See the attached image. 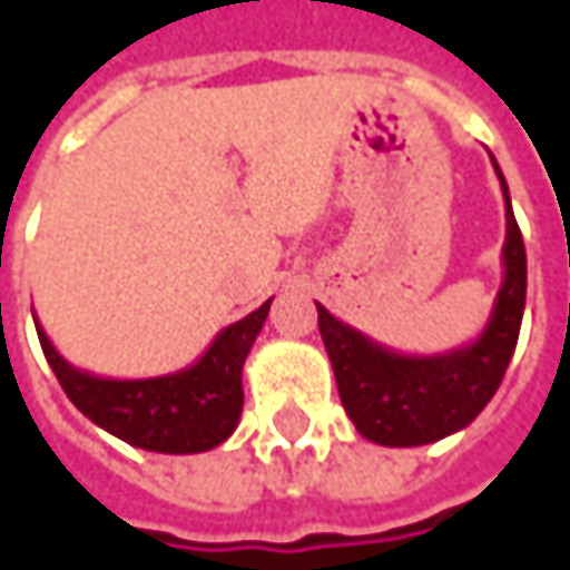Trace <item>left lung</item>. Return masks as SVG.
Wrapping results in <instances>:
<instances>
[{"label": "left lung", "instance_id": "8db88e82", "mask_svg": "<svg viewBox=\"0 0 570 570\" xmlns=\"http://www.w3.org/2000/svg\"><path fill=\"white\" fill-rule=\"evenodd\" d=\"M495 174L505 190V274L492 316L472 343L435 356H405L370 340L366 333L336 320L326 306L316 303L320 336L333 363L343 409L353 419L356 432L376 445L409 449L439 442L465 429L502 386L521 330L528 261L509 184L499 165Z\"/></svg>", "mask_w": 570, "mask_h": 570}]
</instances>
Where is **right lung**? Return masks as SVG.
Listing matches in <instances>:
<instances>
[{"mask_svg":"<svg viewBox=\"0 0 570 570\" xmlns=\"http://www.w3.org/2000/svg\"><path fill=\"white\" fill-rule=\"evenodd\" d=\"M267 313L271 299L224 326L197 363L151 380H108L78 370L52 346L39 323L36 330L65 396L95 425L135 449L194 455L217 449L237 429L244 412V360L264 330Z\"/></svg>","mask_w":570,"mask_h":570,"instance_id":"right-lung-1","label":"right lung"}]
</instances>
